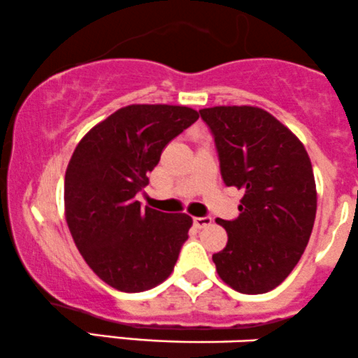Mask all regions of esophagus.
<instances>
[{"label": "esophagus", "instance_id": "esophagus-1", "mask_svg": "<svg viewBox=\"0 0 358 358\" xmlns=\"http://www.w3.org/2000/svg\"><path fill=\"white\" fill-rule=\"evenodd\" d=\"M213 222V217L209 216H204V217H194V226L196 228H208V226H211Z\"/></svg>", "mask_w": 358, "mask_h": 358}]
</instances>
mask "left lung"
Here are the masks:
<instances>
[{"mask_svg":"<svg viewBox=\"0 0 358 358\" xmlns=\"http://www.w3.org/2000/svg\"><path fill=\"white\" fill-rule=\"evenodd\" d=\"M226 186L245 189L234 221L216 220L228 245L213 255L228 287L246 295L276 288L300 262L317 214L312 162L295 134L251 105L201 108Z\"/></svg>","mask_w":358,"mask_h":358,"instance_id":"left-lung-1","label":"left lung"}]
</instances>
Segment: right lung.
<instances>
[{
  "label": "right lung",
  "instance_id": "1",
  "mask_svg": "<svg viewBox=\"0 0 358 358\" xmlns=\"http://www.w3.org/2000/svg\"><path fill=\"white\" fill-rule=\"evenodd\" d=\"M199 119L184 105L134 103L92 127L65 172V220L92 271L108 287L145 292L169 278L192 217L136 199L174 137Z\"/></svg>",
  "mask_w": 358,
  "mask_h": 358
}]
</instances>
